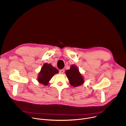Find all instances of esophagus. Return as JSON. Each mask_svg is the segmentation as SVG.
I'll list each match as a JSON object with an SVG mask.
<instances>
[{
	"instance_id": "1",
	"label": "esophagus",
	"mask_w": 126,
	"mask_h": 126,
	"mask_svg": "<svg viewBox=\"0 0 126 126\" xmlns=\"http://www.w3.org/2000/svg\"><path fill=\"white\" fill-rule=\"evenodd\" d=\"M64 72V70H63V69H61L59 71V73L61 74H63Z\"/></svg>"
}]
</instances>
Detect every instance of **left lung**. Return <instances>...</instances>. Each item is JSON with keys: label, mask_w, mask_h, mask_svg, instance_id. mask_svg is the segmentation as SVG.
<instances>
[{"label": "left lung", "mask_w": 126, "mask_h": 126, "mask_svg": "<svg viewBox=\"0 0 126 126\" xmlns=\"http://www.w3.org/2000/svg\"><path fill=\"white\" fill-rule=\"evenodd\" d=\"M65 74L68 79L70 84L73 87L83 85L84 78L79 72L78 68L76 65H72L70 69L65 71Z\"/></svg>", "instance_id": "obj_1"}]
</instances>
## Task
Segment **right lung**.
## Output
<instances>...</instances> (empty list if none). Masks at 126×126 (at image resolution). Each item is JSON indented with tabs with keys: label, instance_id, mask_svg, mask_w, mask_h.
Instances as JSON below:
<instances>
[{
	"label": "right lung",
	"instance_id": "obj_1",
	"mask_svg": "<svg viewBox=\"0 0 126 126\" xmlns=\"http://www.w3.org/2000/svg\"><path fill=\"white\" fill-rule=\"evenodd\" d=\"M58 69L53 67L51 64L46 63L43 64L38 73L37 81L40 84L44 86H47L53 76L58 73Z\"/></svg>",
	"mask_w": 126,
	"mask_h": 126
}]
</instances>
